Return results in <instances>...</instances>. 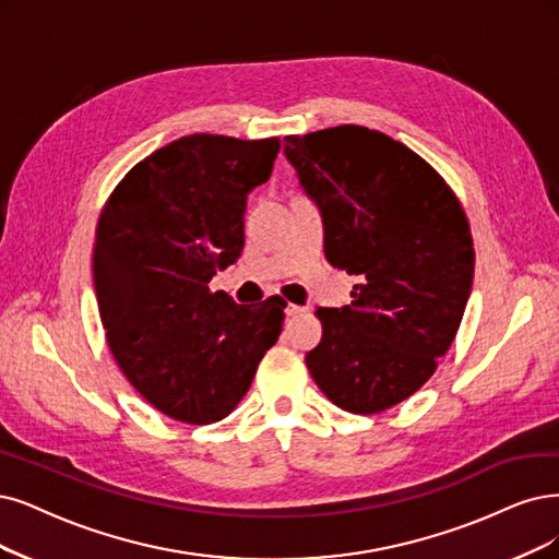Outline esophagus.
<instances>
[{
    "label": "esophagus",
    "mask_w": 559,
    "mask_h": 559,
    "mask_svg": "<svg viewBox=\"0 0 559 559\" xmlns=\"http://www.w3.org/2000/svg\"><path fill=\"white\" fill-rule=\"evenodd\" d=\"M285 313H287V318H297V316H304V313H306V308H304V306H297V304H287Z\"/></svg>",
    "instance_id": "obj_1"
}]
</instances>
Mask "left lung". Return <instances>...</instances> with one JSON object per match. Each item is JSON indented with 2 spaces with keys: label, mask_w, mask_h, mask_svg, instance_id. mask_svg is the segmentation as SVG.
Instances as JSON below:
<instances>
[{
  "label": "left lung",
  "mask_w": 559,
  "mask_h": 559,
  "mask_svg": "<svg viewBox=\"0 0 559 559\" xmlns=\"http://www.w3.org/2000/svg\"><path fill=\"white\" fill-rule=\"evenodd\" d=\"M285 156L324 216V255L359 276L343 308H318L306 355L322 394L378 415L419 391L461 326L474 241L461 200L419 154L366 127L285 135Z\"/></svg>",
  "instance_id": "left-lung-1"
}]
</instances>
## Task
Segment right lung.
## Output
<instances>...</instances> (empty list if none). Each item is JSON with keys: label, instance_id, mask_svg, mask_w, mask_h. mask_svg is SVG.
I'll return each mask as SVG.
<instances>
[{"label": "right lung", "instance_id": "obj_1", "mask_svg": "<svg viewBox=\"0 0 559 559\" xmlns=\"http://www.w3.org/2000/svg\"><path fill=\"white\" fill-rule=\"evenodd\" d=\"M278 138L183 135L135 163L106 200L94 287L121 373L163 415L225 419L283 329L281 297L235 304L210 290L243 248L246 195L272 175Z\"/></svg>", "mask_w": 559, "mask_h": 559}]
</instances>
